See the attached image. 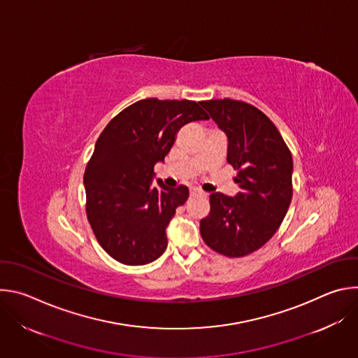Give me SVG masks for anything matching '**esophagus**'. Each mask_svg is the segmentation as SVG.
I'll return each mask as SVG.
<instances>
[{
  "mask_svg": "<svg viewBox=\"0 0 358 358\" xmlns=\"http://www.w3.org/2000/svg\"><path fill=\"white\" fill-rule=\"evenodd\" d=\"M189 194H191L192 196H194V195H206V192H203V191H201L199 188H191Z\"/></svg>",
  "mask_w": 358,
  "mask_h": 358,
  "instance_id": "34e87169",
  "label": "esophagus"
}]
</instances>
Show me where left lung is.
I'll return each instance as SVG.
<instances>
[{
    "instance_id": "obj_1",
    "label": "left lung",
    "mask_w": 358,
    "mask_h": 358,
    "mask_svg": "<svg viewBox=\"0 0 358 358\" xmlns=\"http://www.w3.org/2000/svg\"><path fill=\"white\" fill-rule=\"evenodd\" d=\"M201 105L228 137L227 162L238 173L241 191L235 196L213 192L199 232L213 250L242 258L273 236L289 210L292 152L273 122L246 101L211 99Z\"/></svg>"
}]
</instances>
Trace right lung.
Returning <instances> with one entry per match:
<instances>
[{
  "mask_svg": "<svg viewBox=\"0 0 358 358\" xmlns=\"http://www.w3.org/2000/svg\"><path fill=\"white\" fill-rule=\"evenodd\" d=\"M210 116L194 100L143 99L116 115L96 140L86 164V217L113 259L138 266L167 248L166 228L188 188L152 185L155 166L169 155L177 131Z\"/></svg>",
  "mask_w": 358,
  "mask_h": 358,
  "instance_id": "right-lung-1",
  "label": "right lung"
}]
</instances>
